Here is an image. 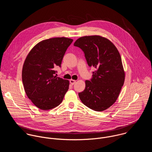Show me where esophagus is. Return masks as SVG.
Segmentation results:
<instances>
[{
  "instance_id": "1",
  "label": "esophagus",
  "mask_w": 152,
  "mask_h": 152,
  "mask_svg": "<svg viewBox=\"0 0 152 152\" xmlns=\"http://www.w3.org/2000/svg\"><path fill=\"white\" fill-rule=\"evenodd\" d=\"M75 82H76V81H75V80H71L69 81V83H70V84H71L72 86H73V85L75 83Z\"/></svg>"
}]
</instances>
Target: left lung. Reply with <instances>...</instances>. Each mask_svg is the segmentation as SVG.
I'll use <instances>...</instances> for the list:
<instances>
[{"label": "left lung", "mask_w": 152, "mask_h": 152, "mask_svg": "<svg viewBox=\"0 0 152 152\" xmlns=\"http://www.w3.org/2000/svg\"><path fill=\"white\" fill-rule=\"evenodd\" d=\"M74 45L83 50L89 66L96 69L92 78L86 81L85 89L78 94L80 99L89 108L105 110L115 102L124 84L120 54L113 44L99 36L80 37Z\"/></svg>", "instance_id": "8db88e82"}]
</instances>
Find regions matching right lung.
Returning <instances> with one entry per match:
<instances>
[{
  "label": "right lung",
  "instance_id": "right-lung-1",
  "mask_svg": "<svg viewBox=\"0 0 152 152\" xmlns=\"http://www.w3.org/2000/svg\"><path fill=\"white\" fill-rule=\"evenodd\" d=\"M73 40L56 37L37 44L30 51L22 69L26 94L33 104L42 110L58 106L69 88V81L54 74L61 67L65 51Z\"/></svg>",
  "mask_w": 152,
  "mask_h": 152
}]
</instances>
